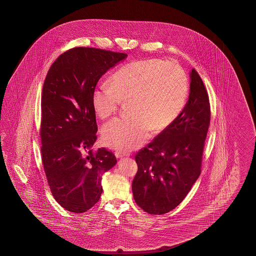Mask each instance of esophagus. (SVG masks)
I'll return each mask as SVG.
<instances>
[{
    "instance_id": "esophagus-1",
    "label": "esophagus",
    "mask_w": 256,
    "mask_h": 256,
    "mask_svg": "<svg viewBox=\"0 0 256 256\" xmlns=\"http://www.w3.org/2000/svg\"><path fill=\"white\" fill-rule=\"evenodd\" d=\"M115 156L117 158H122V156H124V152L117 151V152H115Z\"/></svg>"
}]
</instances>
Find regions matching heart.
Instances as JSON below:
<instances>
[{"instance_id":"1","label":"heart","mask_w":256,"mask_h":256,"mask_svg":"<svg viewBox=\"0 0 256 256\" xmlns=\"http://www.w3.org/2000/svg\"><path fill=\"white\" fill-rule=\"evenodd\" d=\"M188 78L178 64L160 58L137 60L116 71L112 82H102L92 104L100 119L115 114L129 100L130 116L110 120L102 128L105 144L130 151L174 122L185 107Z\"/></svg>"}]
</instances>
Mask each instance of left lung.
Masks as SVG:
<instances>
[{
  "mask_svg": "<svg viewBox=\"0 0 256 256\" xmlns=\"http://www.w3.org/2000/svg\"><path fill=\"white\" fill-rule=\"evenodd\" d=\"M190 78V98L180 116L136 154L138 170L132 194L136 204L149 214L162 215L178 206L202 172L210 105L194 68Z\"/></svg>",
  "mask_w": 256,
  "mask_h": 256,
  "instance_id": "left-lung-1",
  "label": "left lung"
}]
</instances>
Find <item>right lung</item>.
<instances>
[{"mask_svg": "<svg viewBox=\"0 0 256 256\" xmlns=\"http://www.w3.org/2000/svg\"><path fill=\"white\" fill-rule=\"evenodd\" d=\"M127 54L74 48L60 54L44 82L41 98V156L54 200L71 212L98 202L102 176L117 160L105 148L92 149L98 126L92 98L100 76Z\"/></svg>", "mask_w": 256, "mask_h": 256, "instance_id": "obj_1", "label": "right lung"}]
</instances>
